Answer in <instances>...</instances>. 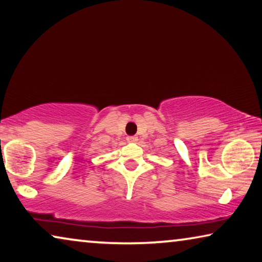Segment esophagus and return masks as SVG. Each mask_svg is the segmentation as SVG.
<instances>
[{
  "mask_svg": "<svg viewBox=\"0 0 262 262\" xmlns=\"http://www.w3.org/2000/svg\"><path fill=\"white\" fill-rule=\"evenodd\" d=\"M126 139H127L128 143H137V141H138V137H136V136H128Z\"/></svg>",
  "mask_w": 262,
  "mask_h": 262,
  "instance_id": "obj_1",
  "label": "esophagus"
}]
</instances>
